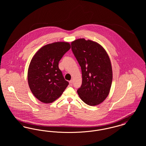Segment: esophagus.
Returning a JSON list of instances; mask_svg holds the SVG:
<instances>
[{
    "instance_id": "34e87169",
    "label": "esophagus",
    "mask_w": 146,
    "mask_h": 146,
    "mask_svg": "<svg viewBox=\"0 0 146 146\" xmlns=\"http://www.w3.org/2000/svg\"><path fill=\"white\" fill-rule=\"evenodd\" d=\"M70 86H72L73 85V80H71L70 81Z\"/></svg>"
}]
</instances>
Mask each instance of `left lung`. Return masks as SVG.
Returning <instances> with one entry per match:
<instances>
[{
  "instance_id": "1",
  "label": "left lung",
  "mask_w": 146,
  "mask_h": 146,
  "mask_svg": "<svg viewBox=\"0 0 146 146\" xmlns=\"http://www.w3.org/2000/svg\"><path fill=\"white\" fill-rule=\"evenodd\" d=\"M71 46L82 73V84L77 90L79 96L89 106L100 104L111 87L113 73L109 56L101 45L90 40L76 39Z\"/></svg>"
}]
</instances>
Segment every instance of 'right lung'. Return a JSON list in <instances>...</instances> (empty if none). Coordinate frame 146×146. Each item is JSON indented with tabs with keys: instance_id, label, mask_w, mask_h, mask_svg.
I'll return each instance as SVG.
<instances>
[{
	"instance_id": "obj_1",
	"label": "right lung",
	"mask_w": 146,
	"mask_h": 146,
	"mask_svg": "<svg viewBox=\"0 0 146 146\" xmlns=\"http://www.w3.org/2000/svg\"><path fill=\"white\" fill-rule=\"evenodd\" d=\"M70 48L67 42L47 44L31 60L28 67V85L33 95L42 103L55 101L68 85L58 68V62Z\"/></svg>"
}]
</instances>
